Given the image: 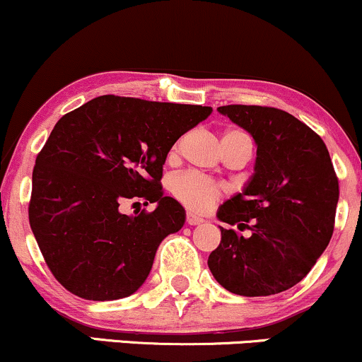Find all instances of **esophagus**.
<instances>
[{"label": "esophagus", "mask_w": 362, "mask_h": 362, "mask_svg": "<svg viewBox=\"0 0 362 362\" xmlns=\"http://www.w3.org/2000/svg\"><path fill=\"white\" fill-rule=\"evenodd\" d=\"M202 223H204V218H201V216L194 213H187V224H190V226H197V224H202Z\"/></svg>", "instance_id": "obj_1"}]
</instances>
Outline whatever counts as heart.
Masks as SVG:
<instances>
[{
  "label": "heart",
  "mask_w": 362,
  "mask_h": 362,
  "mask_svg": "<svg viewBox=\"0 0 362 362\" xmlns=\"http://www.w3.org/2000/svg\"><path fill=\"white\" fill-rule=\"evenodd\" d=\"M231 132L240 131H230L226 134H231ZM172 190L178 201L194 211H207L209 207H213L216 199L221 194V189L218 185L204 177L195 175V173H185V175L177 177L172 184Z\"/></svg>",
  "instance_id": "b5f03b06"
}]
</instances>
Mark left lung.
Here are the masks:
<instances>
[{
  "label": "left lung",
  "mask_w": 362,
  "mask_h": 362,
  "mask_svg": "<svg viewBox=\"0 0 362 362\" xmlns=\"http://www.w3.org/2000/svg\"><path fill=\"white\" fill-rule=\"evenodd\" d=\"M255 141L252 177L218 209L221 243L207 265L214 279L238 296H271L311 271L334 233L339 180L322 138L288 112L260 105H224Z\"/></svg>",
  "instance_id": "obj_1"
}]
</instances>
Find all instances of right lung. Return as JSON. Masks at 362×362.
Here are the masks:
<instances>
[{
    "mask_svg": "<svg viewBox=\"0 0 362 362\" xmlns=\"http://www.w3.org/2000/svg\"><path fill=\"white\" fill-rule=\"evenodd\" d=\"M211 107L102 95L62 115L35 160L30 228L49 269L69 293L110 301L134 294L156 250L185 223L161 192L175 141ZM127 198L156 202L153 214L124 215Z\"/></svg>",
    "mask_w": 362,
    "mask_h": 362,
    "instance_id": "add662e5",
    "label": "right lung"
}]
</instances>
